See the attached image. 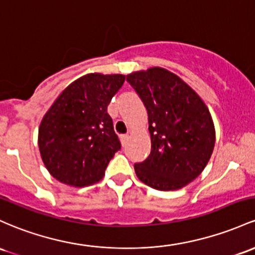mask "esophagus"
Returning <instances> with one entry per match:
<instances>
[{"mask_svg":"<svg viewBox=\"0 0 255 255\" xmlns=\"http://www.w3.org/2000/svg\"><path fill=\"white\" fill-rule=\"evenodd\" d=\"M128 139H129V134H122V135H121V141H122L123 145L127 144Z\"/></svg>","mask_w":255,"mask_h":255,"instance_id":"esophagus-1","label":"esophagus"}]
</instances>
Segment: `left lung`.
<instances>
[{"label": "left lung", "mask_w": 255, "mask_h": 255, "mask_svg": "<svg viewBox=\"0 0 255 255\" xmlns=\"http://www.w3.org/2000/svg\"><path fill=\"white\" fill-rule=\"evenodd\" d=\"M149 116L151 152L134 164L136 177L161 191L179 190L202 173L215 144L205 102L186 82L163 68L127 75Z\"/></svg>", "instance_id": "8db88e82"}]
</instances>
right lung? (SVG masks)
Masks as SVG:
<instances>
[{"label":"right lung","instance_id":"1","mask_svg":"<svg viewBox=\"0 0 255 255\" xmlns=\"http://www.w3.org/2000/svg\"><path fill=\"white\" fill-rule=\"evenodd\" d=\"M125 75L94 72L77 78L55 99L38 128V149L53 178L83 187L104 177L121 149L108 105Z\"/></svg>","mask_w":255,"mask_h":255}]
</instances>
